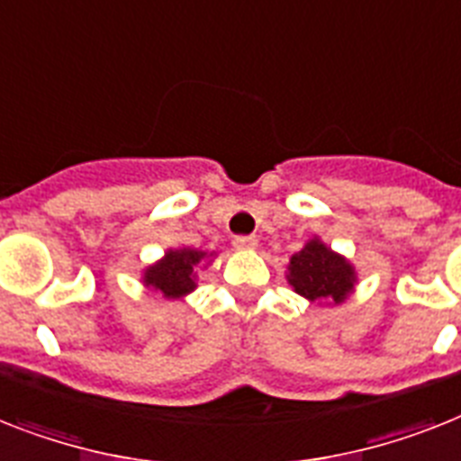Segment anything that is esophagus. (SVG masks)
<instances>
[{
	"mask_svg": "<svg viewBox=\"0 0 461 461\" xmlns=\"http://www.w3.org/2000/svg\"><path fill=\"white\" fill-rule=\"evenodd\" d=\"M258 240L254 238V235H238V238L233 240V247L235 249H240V252H249V249H257Z\"/></svg>",
	"mask_w": 461,
	"mask_h": 461,
	"instance_id": "34e87169",
	"label": "esophagus"
}]
</instances>
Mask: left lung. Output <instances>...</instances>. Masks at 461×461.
<instances>
[{"label": "left lung", "mask_w": 461, "mask_h": 461, "mask_svg": "<svg viewBox=\"0 0 461 461\" xmlns=\"http://www.w3.org/2000/svg\"><path fill=\"white\" fill-rule=\"evenodd\" d=\"M287 283L308 302L339 306L356 292L358 273L348 258L334 252L315 235L299 252L292 254L287 264Z\"/></svg>", "instance_id": "obj_1"}]
</instances>
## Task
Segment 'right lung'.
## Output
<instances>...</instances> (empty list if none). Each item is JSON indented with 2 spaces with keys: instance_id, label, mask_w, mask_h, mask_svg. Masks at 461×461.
Instances as JSON below:
<instances>
[{
  "instance_id": "add662e5",
  "label": "right lung",
  "mask_w": 461,
  "mask_h": 461,
  "mask_svg": "<svg viewBox=\"0 0 461 461\" xmlns=\"http://www.w3.org/2000/svg\"><path fill=\"white\" fill-rule=\"evenodd\" d=\"M214 257V252L207 254L193 247H174L167 249L165 257L158 258L155 264L146 266L140 280L148 290L158 292L165 299H184L197 287V268L204 261L212 264Z\"/></svg>"
}]
</instances>
